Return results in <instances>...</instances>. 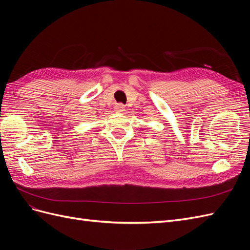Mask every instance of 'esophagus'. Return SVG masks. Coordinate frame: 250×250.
Returning <instances> with one entry per match:
<instances>
[{
	"label": "esophagus",
	"mask_w": 250,
	"mask_h": 250,
	"mask_svg": "<svg viewBox=\"0 0 250 250\" xmlns=\"http://www.w3.org/2000/svg\"><path fill=\"white\" fill-rule=\"evenodd\" d=\"M124 110H125V106L123 104H117L116 106H115V111L116 112H119V113H121V112H124Z\"/></svg>",
	"instance_id": "esophagus-1"
}]
</instances>
